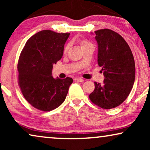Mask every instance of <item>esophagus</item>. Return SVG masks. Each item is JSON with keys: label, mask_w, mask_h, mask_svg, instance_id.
I'll return each mask as SVG.
<instances>
[{"label": "esophagus", "mask_w": 150, "mask_h": 150, "mask_svg": "<svg viewBox=\"0 0 150 150\" xmlns=\"http://www.w3.org/2000/svg\"><path fill=\"white\" fill-rule=\"evenodd\" d=\"M74 81H77V82H83L84 81H85V80H84L83 79H81V78L77 77V78H75Z\"/></svg>", "instance_id": "obj_1"}]
</instances>
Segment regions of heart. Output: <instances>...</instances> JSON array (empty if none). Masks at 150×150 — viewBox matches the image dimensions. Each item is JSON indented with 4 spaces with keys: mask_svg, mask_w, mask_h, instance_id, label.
Returning <instances> with one entry per match:
<instances>
[{
    "mask_svg": "<svg viewBox=\"0 0 150 150\" xmlns=\"http://www.w3.org/2000/svg\"><path fill=\"white\" fill-rule=\"evenodd\" d=\"M81 44L82 48H83V47H85L86 46H88V45H90L91 44V43H89V42H87V41H86V40H82L81 42ZM69 44L66 45V46L65 47L64 52H66V51L69 49Z\"/></svg>",
    "mask_w": 150,
    "mask_h": 150,
    "instance_id": "obj_1",
    "label": "heart"
}]
</instances>
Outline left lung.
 <instances>
[{
	"label": "left lung",
	"mask_w": 150,
	"mask_h": 150,
	"mask_svg": "<svg viewBox=\"0 0 150 150\" xmlns=\"http://www.w3.org/2000/svg\"><path fill=\"white\" fill-rule=\"evenodd\" d=\"M98 45V63L104 76L102 84L95 82L89 96L91 101L104 109L120 106L128 98L135 79V63L128 44L110 29L95 31Z\"/></svg>",
	"instance_id": "left-lung-1"
}]
</instances>
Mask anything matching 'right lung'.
<instances>
[{"label": "right lung", "mask_w": 150, "mask_h": 150, "mask_svg": "<svg viewBox=\"0 0 150 150\" xmlns=\"http://www.w3.org/2000/svg\"><path fill=\"white\" fill-rule=\"evenodd\" d=\"M69 36L67 33L42 30L28 39L20 53L18 85L26 101L37 109L50 111L59 107L73 83L71 78L52 76L53 65L62 58Z\"/></svg>", "instance_id": "add662e5"}]
</instances>
